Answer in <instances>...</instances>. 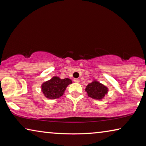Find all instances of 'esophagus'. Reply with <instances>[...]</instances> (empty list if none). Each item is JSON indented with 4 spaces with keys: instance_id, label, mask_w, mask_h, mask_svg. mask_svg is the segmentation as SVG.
Instances as JSON below:
<instances>
[{
    "instance_id": "1",
    "label": "esophagus",
    "mask_w": 146,
    "mask_h": 146,
    "mask_svg": "<svg viewBox=\"0 0 146 146\" xmlns=\"http://www.w3.org/2000/svg\"><path fill=\"white\" fill-rule=\"evenodd\" d=\"M74 82H76V83H79V82H80V80H79L78 78H75V79H74Z\"/></svg>"
}]
</instances>
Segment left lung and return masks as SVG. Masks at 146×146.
<instances>
[{
  "label": "left lung",
  "mask_w": 146,
  "mask_h": 146,
  "mask_svg": "<svg viewBox=\"0 0 146 146\" xmlns=\"http://www.w3.org/2000/svg\"><path fill=\"white\" fill-rule=\"evenodd\" d=\"M88 97L96 100H101L108 92V88L97 80L88 84L85 89Z\"/></svg>",
  "instance_id": "left-lung-1"
}]
</instances>
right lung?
Here are the masks:
<instances>
[{"mask_svg":"<svg viewBox=\"0 0 146 146\" xmlns=\"http://www.w3.org/2000/svg\"><path fill=\"white\" fill-rule=\"evenodd\" d=\"M70 84H72V81L70 78L61 79L58 76H54L42 84V91L46 98L55 99L63 95L67 86Z\"/></svg>","mask_w":146,"mask_h":146,"instance_id":"add662e5","label":"right lung"}]
</instances>
